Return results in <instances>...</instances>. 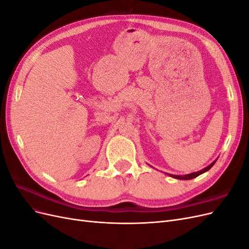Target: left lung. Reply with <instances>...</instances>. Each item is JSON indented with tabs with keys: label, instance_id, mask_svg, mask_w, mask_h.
<instances>
[{
	"label": "left lung",
	"instance_id": "1",
	"mask_svg": "<svg viewBox=\"0 0 249 249\" xmlns=\"http://www.w3.org/2000/svg\"><path fill=\"white\" fill-rule=\"evenodd\" d=\"M215 162H216V161H214L212 164H210L208 167L203 168L202 170H200V171H197V172H193V173H190V175H186V176H173V175H169V176H170V177H172V178H178V179H191V178H194L198 177L199 175H201V173H203V172L208 171V170H209L211 167H212L213 165L215 164Z\"/></svg>",
	"mask_w": 249,
	"mask_h": 249
}]
</instances>
